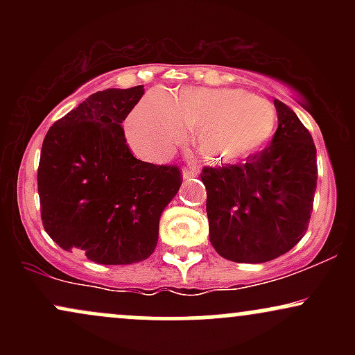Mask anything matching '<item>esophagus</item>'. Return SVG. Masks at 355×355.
Masks as SVG:
<instances>
[{"label": "esophagus", "instance_id": "1", "mask_svg": "<svg viewBox=\"0 0 355 355\" xmlns=\"http://www.w3.org/2000/svg\"><path fill=\"white\" fill-rule=\"evenodd\" d=\"M197 173H198L197 165H187L185 168H183V178H185V180H189L191 177H197Z\"/></svg>", "mask_w": 355, "mask_h": 355}]
</instances>
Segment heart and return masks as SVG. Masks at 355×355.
I'll list each match as a JSON object with an SVG mask.
<instances>
[{
	"instance_id": "1",
	"label": "heart",
	"mask_w": 355,
	"mask_h": 355,
	"mask_svg": "<svg viewBox=\"0 0 355 355\" xmlns=\"http://www.w3.org/2000/svg\"><path fill=\"white\" fill-rule=\"evenodd\" d=\"M274 105L234 88H182L153 92L126 121L133 148L144 157H160L185 140L197 126L202 155L214 162H235L267 145L275 132Z\"/></svg>"
}]
</instances>
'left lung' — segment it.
<instances>
[{
    "label": "left lung",
    "instance_id": "obj_1",
    "mask_svg": "<svg viewBox=\"0 0 355 355\" xmlns=\"http://www.w3.org/2000/svg\"><path fill=\"white\" fill-rule=\"evenodd\" d=\"M270 145L245 164L203 166L210 243L232 262L262 263L287 254L309 229L317 187L311 132L287 105L274 101Z\"/></svg>",
    "mask_w": 355,
    "mask_h": 355
}]
</instances>
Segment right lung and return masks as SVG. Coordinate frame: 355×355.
<instances>
[{
  "label": "right lung",
  "mask_w": 355,
  "mask_h": 355,
  "mask_svg": "<svg viewBox=\"0 0 355 355\" xmlns=\"http://www.w3.org/2000/svg\"><path fill=\"white\" fill-rule=\"evenodd\" d=\"M141 85L108 88L56 120L42 145L38 193L46 234L63 250L101 266L148 259L158 220L182 185L177 165L130 152L121 123L144 96Z\"/></svg>",
  "instance_id": "add662e5"
}]
</instances>
